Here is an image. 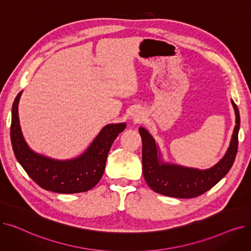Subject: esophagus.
<instances>
[{
	"label": "esophagus",
	"mask_w": 251,
	"mask_h": 251,
	"mask_svg": "<svg viewBox=\"0 0 251 251\" xmlns=\"http://www.w3.org/2000/svg\"><path fill=\"white\" fill-rule=\"evenodd\" d=\"M142 116H141V114L139 113V112H135V114H134V118H136V119H140Z\"/></svg>",
	"instance_id": "obj_1"
}]
</instances>
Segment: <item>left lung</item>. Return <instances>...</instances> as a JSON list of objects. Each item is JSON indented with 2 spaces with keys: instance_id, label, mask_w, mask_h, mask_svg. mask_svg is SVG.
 Masks as SVG:
<instances>
[{
  "instance_id": "8db88e82",
  "label": "left lung",
  "mask_w": 251,
  "mask_h": 251,
  "mask_svg": "<svg viewBox=\"0 0 251 251\" xmlns=\"http://www.w3.org/2000/svg\"><path fill=\"white\" fill-rule=\"evenodd\" d=\"M236 114V126L230 147L223 159L208 170H197L161 163L157 157L156 144L144 128H139L142 139V173L148 185L156 193L178 199H192L213 188L226 176L234 164L238 151L240 115L232 100Z\"/></svg>"
}]
</instances>
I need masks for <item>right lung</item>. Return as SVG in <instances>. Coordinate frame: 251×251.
<instances>
[{
  "instance_id": "obj_1",
  "label": "right lung",
  "mask_w": 251,
  "mask_h": 251,
  "mask_svg": "<svg viewBox=\"0 0 251 251\" xmlns=\"http://www.w3.org/2000/svg\"><path fill=\"white\" fill-rule=\"evenodd\" d=\"M20 95L21 92L13 102L10 136L13 151L25 172L42 188L57 193L85 192L95 187L103 174L114 140L126 125L104 126L87 151L77 159L51 160L33 152L24 141L18 118Z\"/></svg>"
}]
</instances>
